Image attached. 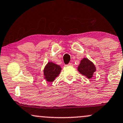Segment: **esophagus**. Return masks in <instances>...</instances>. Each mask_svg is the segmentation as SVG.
<instances>
[{
    "label": "esophagus",
    "instance_id": "1",
    "mask_svg": "<svg viewBox=\"0 0 123 123\" xmlns=\"http://www.w3.org/2000/svg\"><path fill=\"white\" fill-rule=\"evenodd\" d=\"M68 65V66H72V65H73V64H72V63H69Z\"/></svg>",
    "mask_w": 123,
    "mask_h": 123
}]
</instances>
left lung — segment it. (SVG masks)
I'll list each match as a JSON object with an SVG mask.
<instances>
[{
  "label": "left lung",
  "mask_w": 123,
  "mask_h": 123,
  "mask_svg": "<svg viewBox=\"0 0 123 123\" xmlns=\"http://www.w3.org/2000/svg\"><path fill=\"white\" fill-rule=\"evenodd\" d=\"M78 71L87 78H91L92 77L93 73L95 72L96 69L92 62H91L87 58H84L81 60V63L78 67Z\"/></svg>",
  "instance_id": "obj_1"
}]
</instances>
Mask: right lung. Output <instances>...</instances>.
I'll list each match as a JSON object with an SVG mask.
<instances>
[{"mask_svg": "<svg viewBox=\"0 0 123 123\" xmlns=\"http://www.w3.org/2000/svg\"><path fill=\"white\" fill-rule=\"evenodd\" d=\"M61 71V68L60 66L49 62L48 63L43 71L45 78L48 82H52L55 78L59 75Z\"/></svg>", "mask_w": 123, "mask_h": 123, "instance_id": "add662e5", "label": "right lung"}]
</instances>
